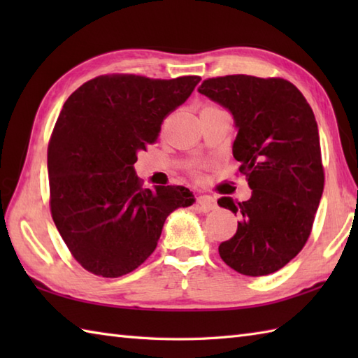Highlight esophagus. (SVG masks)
Returning a JSON list of instances; mask_svg holds the SVG:
<instances>
[{"mask_svg": "<svg viewBox=\"0 0 358 358\" xmlns=\"http://www.w3.org/2000/svg\"><path fill=\"white\" fill-rule=\"evenodd\" d=\"M196 204H199L200 209L203 212H209V210H214L217 208V203L215 200L212 199L209 195H200L199 199H196Z\"/></svg>", "mask_w": 358, "mask_h": 358, "instance_id": "esophagus-1", "label": "esophagus"}]
</instances>
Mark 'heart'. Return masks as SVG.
<instances>
[{
	"mask_svg": "<svg viewBox=\"0 0 358 358\" xmlns=\"http://www.w3.org/2000/svg\"><path fill=\"white\" fill-rule=\"evenodd\" d=\"M206 106H212V104H206ZM206 106H204V108H206Z\"/></svg>",
	"mask_w": 358,
	"mask_h": 358,
	"instance_id": "obj_1",
	"label": "heart"
}]
</instances>
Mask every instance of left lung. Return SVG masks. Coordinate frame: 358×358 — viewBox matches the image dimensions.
I'll return each mask as SVG.
<instances>
[{"instance_id":"obj_1","label":"left lung","mask_w":358,"mask_h":358,"mask_svg":"<svg viewBox=\"0 0 358 358\" xmlns=\"http://www.w3.org/2000/svg\"><path fill=\"white\" fill-rule=\"evenodd\" d=\"M199 92L232 112L234 158L252 189L248 201L218 200L241 218L220 257L243 275H269L306 245L320 204L324 171L314 112L291 81L277 77L208 78Z\"/></svg>"}]
</instances>
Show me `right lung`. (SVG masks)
<instances>
[{
    "label": "right lung",
    "instance_id": "add662e5",
    "mask_svg": "<svg viewBox=\"0 0 358 358\" xmlns=\"http://www.w3.org/2000/svg\"><path fill=\"white\" fill-rule=\"evenodd\" d=\"M200 80L100 75L64 103L48 148L50 214L72 257L94 275L135 271L155 250L167 215L194 203L183 186L144 189L134 164Z\"/></svg>",
    "mask_w": 358,
    "mask_h": 358
}]
</instances>
